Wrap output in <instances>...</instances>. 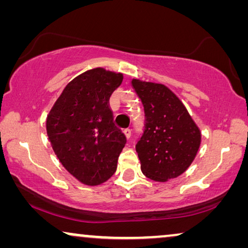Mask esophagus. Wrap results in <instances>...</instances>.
<instances>
[{
	"instance_id": "1",
	"label": "esophagus",
	"mask_w": 248,
	"mask_h": 248,
	"mask_svg": "<svg viewBox=\"0 0 248 248\" xmlns=\"http://www.w3.org/2000/svg\"><path fill=\"white\" fill-rule=\"evenodd\" d=\"M123 133L125 134V137H126L127 139H130V138H131V134H132V132H131L130 128H125V130L123 131Z\"/></svg>"
}]
</instances>
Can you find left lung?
Wrapping results in <instances>:
<instances>
[{
    "label": "left lung",
    "mask_w": 248,
    "mask_h": 248,
    "mask_svg": "<svg viewBox=\"0 0 248 248\" xmlns=\"http://www.w3.org/2000/svg\"><path fill=\"white\" fill-rule=\"evenodd\" d=\"M144 107V131L137 149L143 175L165 183L181 176L196 157L201 131L184 104L161 83L132 79Z\"/></svg>",
    "instance_id": "1"
}]
</instances>
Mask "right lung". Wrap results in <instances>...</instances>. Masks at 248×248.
<instances>
[{
    "label": "right lung",
    "mask_w": 248,
    "mask_h": 248,
    "mask_svg": "<svg viewBox=\"0 0 248 248\" xmlns=\"http://www.w3.org/2000/svg\"><path fill=\"white\" fill-rule=\"evenodd\" d=\"M123 73L94 67L71 80L50 108L46 131L63 167L80 183L97 186L117 168L126 138L115 126L108 101Z\"/></svg>",
    "instance_id": "right-lung-1"
}]
</instances>
